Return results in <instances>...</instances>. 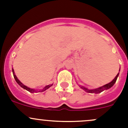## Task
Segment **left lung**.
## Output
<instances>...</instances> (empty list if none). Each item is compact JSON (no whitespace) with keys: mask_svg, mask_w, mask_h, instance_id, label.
Instances as JSON below:
<instances>
[{"mask_svg":"<svg viewBox=\"0 0 128 128\" xmlns=\"http://www.w3.org/2000/svg\"><path fill=\"white\" fill-rule=\"evenodd\" d=\"M119 74H120V72H118V74L116 75V76L114 77V78L112 81V82H110V83L104 85V86H102V87H98V88H94V89H88V88H87V87H84V86H79V87H80L82 89H83L84 91H86V92H87V93H90V94H99V93L102 92L104 91V90H108V89L110 88L111 87H113V85L115 84L117 78H118V76H119Z\"/></svg>","mask_w":128,"mask_h":128,"instance_id":"obj_1","label":"left lung"}]
</instances>
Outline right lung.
I'll return each mask as SVG.
<instances>
[{"instance_id": "add662e5", "label": "right lung", "mask_w": 128, "mask_h": 128, "mask_svg": "<svg viewBox=\"0 0 128 128\" xmlns=\"http://www.w3.org/2000/svg\"><path fill=\"white\" fill-rule=\"evenodd\" d=\"M12 72H13V75H14V78H15V81L16 82V83H17L20 86V87H22L23 88L25 89L26 90H27V91L30 92H31V93H36V92H44V91H45L46 90H47V89H48L50 87H51V86H52V84L48 85V86H46L43 88L41 89V90H37V89L36 90V89H34V88H30V87L24 86V84L22 83V82H20L18 79L17 77H16V75L15 74V72H14V70L13 68H12Z\"/></svg>"}]
</instances>
